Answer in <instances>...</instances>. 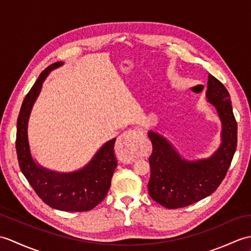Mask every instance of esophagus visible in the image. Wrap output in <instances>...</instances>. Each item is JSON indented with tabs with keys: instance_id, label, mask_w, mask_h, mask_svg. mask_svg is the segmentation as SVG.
<instances>
[{
	"instance_id": "34e87169",
	"label": "esophagus",
	"mask_w": 251,
	"mask_h": 251,
	"mask_svg": "<svg viewBox=\"0 0 251 251\" xmlns=\"http://www.w3.org/2000/svg\"><path fill=\"white\" fill-rule=\"evenodd\" d=\"M142 135L141 130L130 129L122 133L116 142V151L120 159L123 162L135 161V154L138 148L139 137Z\"/></svg>"
}]
</instances>
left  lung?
Wrapping results in <instances>:
<instances>
[{
    "label": "left lung",
    "instance_id": "obj_1",
    "mask_svg": "<svg viewBox=\"0 0 251 251\" xmlns=\"http://www.w3.org/2000/svg\"><path fill=\"white\" fill-rule=\"evenodd\" d=\"M206 99L216 109L221 122V143L207 158L188 160L160 133L150 130L153 151L149 161V195L167 208L188 206L212 195L225 178L237 144V124L229 92L208 75Z\"/></svg>",
    "mask_w": 251,
    "mask_h": 251
}]
</instances>
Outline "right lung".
Returning a JSON list of instances; mask_svg holds the SVG:
<instances>
[{"label": "right lung", "instance_id": "right-lung-1", "mask_svg": "<svg viewBox=\"0 0 251 251\" xmlns=\"http://www.w3.org/2000/svg\"><path fill=\"white\" fill-rule=\"evenodd\" d=\"M63 64L56 62L47 67L23 100L17 121V156L23 176L46 204L59 211L86 212L104 199L111 186L118 165L114 155L115 138L104 143L89 164L74 172H56L40 166L33 158L28 143L27 126L34 103L47 75Z\"/></svg>", "mask_w": 251, "mask_h": 251}]
</instances>
